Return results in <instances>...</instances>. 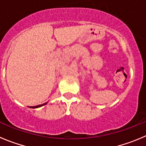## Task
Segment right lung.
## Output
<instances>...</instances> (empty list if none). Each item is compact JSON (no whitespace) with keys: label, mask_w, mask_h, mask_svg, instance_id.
I'll return each instance as SVG.
<instances>
[{"label":"right lung","mask_w":146,"mask_h":146,"mask_svg":"<svg viewBox=\"0 0 146 146\" xmlns=\"http://www.w3.org/2000/svg\"><path fill=\"white\" fill-rule=\"evenodd\" d=\"M46 103H43V104H42V105H39V106H34V107H31V108H38V107H40V106H44V105H46Z\"/></svg>","instance_id":"1"}]
</instances>
